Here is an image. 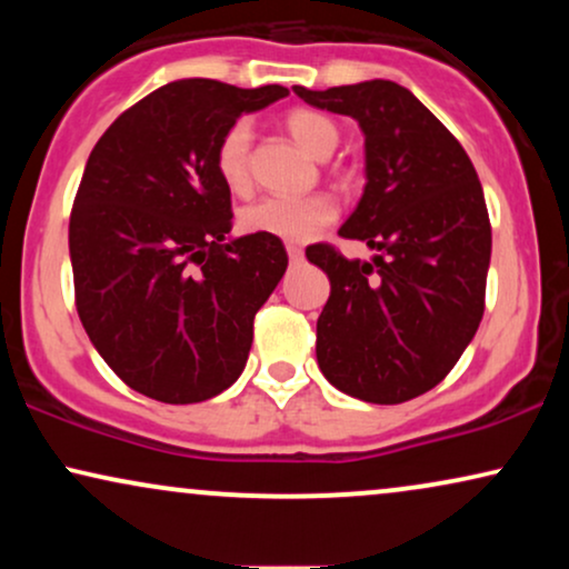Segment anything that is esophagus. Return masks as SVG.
Segmentation results:
<instances>
[{
	"instance_id": "34e87169",
	"label": "esophagus",
	"mask_w": 569,
	"mask_h": 569,
	"mask_svg": "<svg viewBox=\"0 0 569 569\" xmlns=\"http://www.w3.org/2000/svg\"><path fill=\"white\" fill-rule=\"evenodd\" d=\"M287 256H290L292 263H298V261H302V248L295 243H287Z\"/></svg>"
}]
</instances>
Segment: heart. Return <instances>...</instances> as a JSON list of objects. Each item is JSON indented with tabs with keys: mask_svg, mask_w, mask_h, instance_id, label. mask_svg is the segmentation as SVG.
I'll use <instances>...</instances> for the list:
<instances>
[{
	"mask_svg": "<svg viewBox=\"0 0 569 569\" xmlns=\"http://www.w3.org/2000/svg\"><path fill=\"white\" fill-rule=\"evenodd\" d=\"M284 127L295 142L316 160L331 158L339 144L337 123L329 116L308 111V108H295V111L287 113ZM251 123L236 121L224 131L220 144H217V173H220L222 183L236 193L246 191L248 183H251ZM333 220H337V204H333L331 197H323V193L306 199L267 197L240 212V228L246 232L290 240V243L310 240Z\"/></svg>",
	"mask_w": 569,
	"mask_h": 569,
	"instance_id": "obj_1",
	"label": "heart"
}]
</instances>
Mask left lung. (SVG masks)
Masks as SVG:
<instances>
[{"instance_id":"1","label":"left lung","mask_w":569,"mask_h":569,"mask_svg":"<svg viewBox=\"0 0 569 569\" xmlns=\"http://www.w3.org/2000/svg\"><path fill=\"white\" fill-rule=\"evenodd\" d=\"M292 90L360 123L365 191L339 236L376 251L360 261L326 243L306 248L331 282L316 326L318 368L360 401H409L448 376L485 313L492 228L479 176L401 84Z\"/></svg>"}]
</instances>
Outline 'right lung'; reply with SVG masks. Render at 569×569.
Segmentation results:
<instances>
[{
    "label": "right lung",
    "instance_id": "right-lung-1",
    "mask_svg": "<svg viewBox=\"0 0 569 569\" xmlns=\"http://www.w3.org/2000/svg\"><path fill=\"white\" fill-rule=\"evenodd\" d=\"M284 96L282 84L176 80L92 147L69 220L77 313L108 368L154 401H207L246 368L287 251L279 238H228L214 154L240 116Z\"/></svg>",
    "mask_w": 569,
    "mask_h": 569
}]
</instances>
